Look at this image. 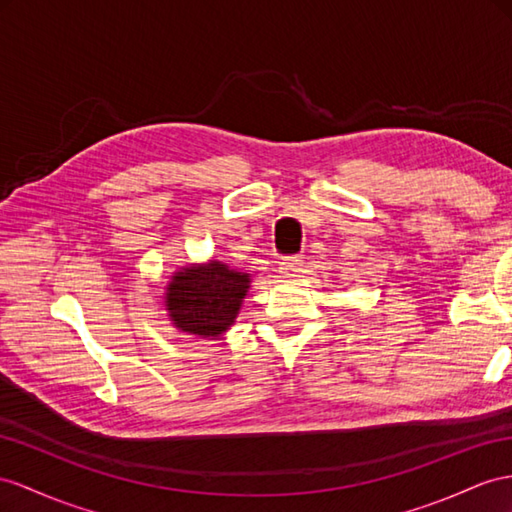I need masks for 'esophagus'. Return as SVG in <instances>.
Masks as SVG:
<instances>
[{
	"instance_id": "obj_1",
	"label": "esophagus",
	"mask_w": 512,
	"mask_h": 512,
	"mask_svg": "<svg viewBox=\"0 0 512 512\" xmlns=\"http://www.w3.org/2000/svg\"><path fill=\"white\" fill-rule=\"evenodd\" d=\"M303 270V259L300 257H285L279 261V274L283 279H294Z\"/></svg>"
}]
</instances>
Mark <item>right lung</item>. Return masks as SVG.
<instances>
[{"mask_svg":"<svg viewBox=\"0 0 512 512\" xmlns=\"http://www.w3.org/2000/svg\"><path fill=\"white\" fill-rule=\"evenodd\" d=\"M248 283L246 272H235L220 261L183 268L168 285V316L181 331L218 337L238 316Z\"/></svg>","mask_w":512,"mask_h":512,"instance_id":"1","label":"right lung"}]
</instances>
